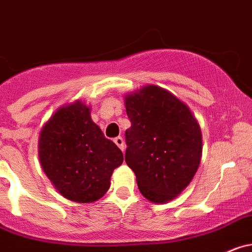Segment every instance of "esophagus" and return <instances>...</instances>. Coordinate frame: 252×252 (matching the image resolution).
<instances>
[{"instance_id": "1", "label": "esophagus", "mask_w": 252, "mask_h": 252, "mask_svg": "<svg viewBox=\"0 0 252 252\" xmlns=\"http://www.w3.org/2000/svg\"><path fill=\"white\" fill-rule=\"evenodd\" d=\"M114 142L116 143V146H117V147L120 148V150H121V151H124V148H125V141H124V138H122V137H120V136H119V137H116V138H115V140H114Z\"/></svg>"}]
</instances>
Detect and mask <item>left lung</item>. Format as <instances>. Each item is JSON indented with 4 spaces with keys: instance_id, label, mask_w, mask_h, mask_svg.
<instances>
[{
    "instance_id": "8db88e82",
    "label": "left lung",
    "mask_w": 252,
    "mask_h": 252,
    "mask_svg": "<svg viewBox=\"0 0 252 252\" xmlns=\"http://www.w3.org/2000/svg\"><path fill=\"white\" fill-rule=\"evenodd\" d=\"M131 127L125 160L146 199L166 203L193 179L202 157V132L186 104L156 85L125 97Z\"/></svg>"
}]
</instances>
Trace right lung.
<instances>
[{
  "label": "right lung",
  "mask_w": 252,
  "mask_h": 252,
  "mask_svg": "<svg viewBox=\"0 0 252 252\" xmlns=\"http://www.w3.org/2000/svg\"><path fill=\"white\" fill-rule=\"evenodd\" d=\"M39 159L59 193L76 203H93L110 188L121 150L104 136L84 102L59 109L40 131Z\"/></svg>",
  "instance_id": "add662e5"
}]
</instances>
